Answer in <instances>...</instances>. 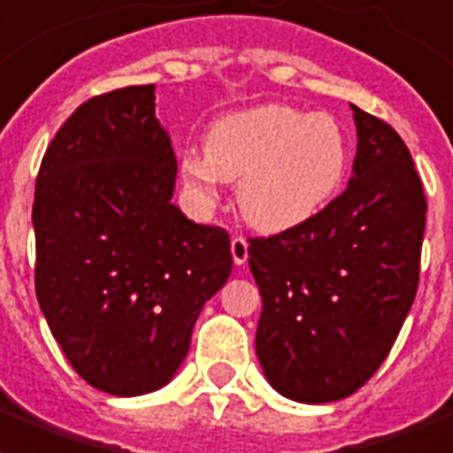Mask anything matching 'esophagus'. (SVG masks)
<instances>
[{
	"label": "esophagus",
	"instance_id": "obj_1",
	"mask_svg": "<svg viewBox=\"0 0 453 453\" xmlns=\"http://www.w3.org/2000/svg\"><path fill=\"white\" fill-rule=\"evenodd\" d=\"M230 252H233V261H235L237 266L247 264V257H250V252H247V240H244V237H233Z\"/></svg>",
	"mask_w": 453,
	"mask_h": 453
}]
</instances>
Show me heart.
Returning <instances> with one entry per match:
<instances>
[{
	"label": "heart",
	"instance_id": "obj_1",
	"mask_svg": "<svg viewBox=\"0 0 453 453\" xmlns=\"http://www.w3.org/2000/svg\"><path fill=\"white\" fill-rule=\"evenodd\" d=\"M350 170V143L326 112L259 105L211 124L203 156H187L182 184L213 206L220 184L237 182V209L259 233H290L329 209Z\"/></svg>",
	"mask_w": 453,
	"mask_h": 453
}]
</instances>
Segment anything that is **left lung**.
<instances>
[{"label":"left lung","mask_w":453,"mask_h":453,"mask_svg":"<svg viewBox=\"0 0 453 453\" xmlns=\"http://www.w3.org/2000/svg\"><path fill=\"white\" fill-rule=\"evenodd\" d=\"M353 110L357 153L346 192L310 226L252 240L261 293L257 357L280 396L329 403L380 370L413 307L425 192L387 122Z\"/></svg>","instance_id":"left-lung-1"}]
</instances>
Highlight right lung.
Returning <instances> with one entry per match:
<instances>
[{"mask_svg": "<svg viewBox=\"0 0 453 453\" xmlns=\"http://www.w3.org/2000/svg\"><path fill=\"white\" fill-rule=\"evenodd\" d=\"M175 180L153 83L76 107L40 165V310L73 370L112 396L175 377L203 304L233 271L227 233L177 209Z\"/></svg>", "mask_w": 453, "mask_h": 453, "instance_id": "1", "label": "right lung"}]
</instances>
